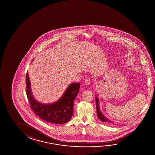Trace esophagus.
I'll use <instances>...</instances> for the list:
<instances>
[{"mask_svg":"<svg viewBox=\"0 0 155 155\" xmlns=\"http://www.w3.org/2000/svg\"><path fill=\"white\" fill-rule=\"evenodd\" d=\"M91 84V81H90V78H87L85 80V84L87 85H89Z\"/></svg>","mask_w":155,"mask_h":155,"instance_id":"34e87169","label":"esophagus"}]
</instances>
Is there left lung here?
<instances>
[{
	"mask_svg": "<svg viewBox=\"0 0 155 155\" xmlns=\"http://www.w3.org/2000/svg\"><path fill=\"white\" fill-rule=\"evenodd\" d=\"M95 101H96V105H97V117H98L99 119H100L101 121L103 122L107 123L108 124L113 123V122L112 120L108 119L107 117H105V116L103 115L102 112H101L100 107H99V101L97 95V97H95Z\"/></svg>",
	"mask_w": 155,
	"mask_h": 155,
	"instance_id": "left-lung-1",
	"label": "left lung"
}]
</instances>
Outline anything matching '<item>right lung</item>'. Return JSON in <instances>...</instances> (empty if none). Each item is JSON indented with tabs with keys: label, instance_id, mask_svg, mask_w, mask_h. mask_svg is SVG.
Returning <instances> with one entry per match:
<instances>
[{
	"label": "right lung",
	"instance_id": "obj_1",
	"mask_svg": "<svg viewBox=\"0 0 155 155\" xmlns=\"http://www.w3.org/2000/svg\"><path fill=\"white\" fill-rule=\"evenodd\" d=\"M25 90L28 100L33 111L41 119L51 124H62L68 122L73 115L74 102L79 93L80 84L72 83L58 101L45 104L37 101L33 95L28 72L25 77Z\"/></svg>",
	"mask_w": 155,
	"mask_h": 155
}]
</instances>
